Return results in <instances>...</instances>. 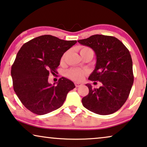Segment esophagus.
I'll list each match as a JSON object with an SVG mask.
<instances>
[{
	"instance_id": "34e87169",
	"label": "esophagus",
	"mask_w": 147,
	"mask_h": 147,
	"mask_svg": "<svg viewBox=\"0 0 147 147\" xmlns=\"http://www.w3.org/2000/svg\"><path fill=\"white\" fill-rule=\"evenodd\" d=\"M75 86L76 88H79V87L82 86V84L81 83H78V82H75Z\"/></svg>"
}]
</instances>
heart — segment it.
<instances>
[{"instance_id":"obj_1","label":"heart","mask_w":147,"mask_h":147,"mask_svg":"<svg viewBox=\"0 0 147 147\" xmlns=\"http://www.w3.org/2000/svg\"><path fill=\"white\" fill-rule=\"evenodd\" d=\"M92 51L91 49H90L88 47H83L80 50V54L83 52H85V51ZM65 56H66V54H63V56L61 58V60H63L65 59ZM85 74H86V72L84 70L77 69V68H71L67 70L66 71V76L69 79H71L72 80L74 81H81L84 78Z\"/></svg>"}]
</instances>
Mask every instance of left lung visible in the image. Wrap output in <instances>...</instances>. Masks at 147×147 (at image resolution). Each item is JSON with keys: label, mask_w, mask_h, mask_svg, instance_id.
I'll list each match as a JSON object with an SVG mask.
<instances>
[{"label": "left lung", "mask_w": 147, "mask_h": 147, "mask_svg": "<svg viewBox=\"0 0 147 147\" xmlns=\"http://www.w3.org/2000/svg\"><path fill=\"white\" fill-rule=\"evenodd\" d=\"M78 42L94 50L96 65L89 80L102 83L98 89L86 84L89 93L83 97V105L102 115L113 113L124 105L133 84L130 52L119 40L110 36L95 34Z\"/></svg>", "instance_id": "8db88e82"}]
</instances>
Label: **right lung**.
I'll return each instance as SVG.
<instances>
[{
	"instance_id": "right-lung-1",
	"label": "right lung",
	"mask_w": 147,
	"mask_h": 147,
	"mask_svg": "<svg viewBox=\"0 0 147 147\" xmlns=\"http://www.w3.org/2000/svg\"><path fill=\"white\" fill-rule=\"evenodd\" d=\"M43 35L23 45L11 68L13 88L21 103L33 113L44 115L58 109L67 93L76 88L71 81L61 78L55 86L48 83L50 72L56 73L63 54L76 44Z\"/></svg>"
}]
</instances>
